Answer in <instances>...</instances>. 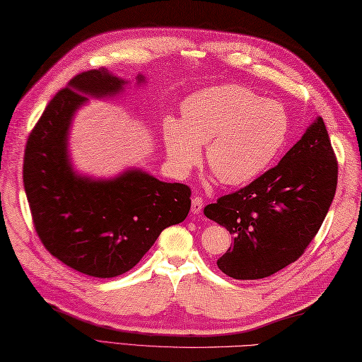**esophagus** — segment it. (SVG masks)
Listing matches in <instances>:
<instances>
[{
  "mask_svg": "<svg viewBox=\"0 0 362 362\" xmlns=\"http://www.w3.org/2000/svg\"><path fill=\"white\" fill-rule=\"evenodd\" d=\"M202 206H204L202 197L194 196L193 199H191V211H193L194 214H201V211H202Z\"/></svg>",
  "mask_w": 362,
  "mask_h": 362,
  "instance_id": "34e87169",
  "label": "esophagus"
}]
</instances>
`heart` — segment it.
<instances>
[{"label":"heart","instance_id":"1","mask_svg":"<svg viewBox=\"0 0 362 362\" xmlns=\"http://www.w3.org/2000/svg\"><path fill=\"white\" fill-rule=\"evenodd\" d=\"M289 118L283 107L241 86L210 87L183 104V121L168 117L163 141L169 163L187 175L202 158L227 185H240L263 173L286 141Z\"/></svg>","mask_w":362,"mask_h":362}]
</instances>
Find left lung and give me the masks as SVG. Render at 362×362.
Returning <instances> with one entry per match:
<instances>
[{
    "mask_svg": "<svg viewBox=\"0 0 362 362\" xmlns=\"http://www.w3.org/2000/svg\"><path fill=\"white\" fill-rule=\"evenodd\" d=\"M337 187V158L320 117L280 163L204 214L233 235L218 267L236 280H257L303 255L324 222Z\"/></svg>",
    "mask_w": 362,
    "mask_h": 362,
    "instance_id": "8db88e82",
    "label": "left lung"
}]
</instances>
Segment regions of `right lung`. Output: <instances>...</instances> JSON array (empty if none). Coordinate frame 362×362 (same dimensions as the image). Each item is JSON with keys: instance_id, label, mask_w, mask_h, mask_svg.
Instances as JSON below:
<instances>
[{"instance_id": "1", "label": "right lung", "mask_w": 362, "mask_h": 362, "mask_svg": "<svg viewBox=\"0 0 362 362\" xmlns=\"http://www.w3.org/2000/svg\"><path fill=\"white\" fill-rule=\"evenodd\" d=\"M138 81H143L138 76ZM124 81L104 68L76 74L46 105L28 136L23 183L35 232L68 267L96 279L130 271L169 226L188 216L191 189L129 171L109 182L74 175L66 132L87 95H115Z\"/></svg>"}]
</instances>
